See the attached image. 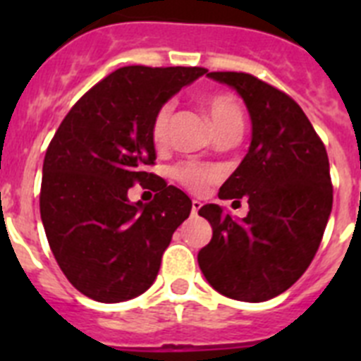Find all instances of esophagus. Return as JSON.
Segmentation results:
<instances>
[{
    "label": "esophagus",
    "instance_id": "1",
    "mask_svg": "<svg viewBox=\"0 0 361 361\" xmlns=\"http://www.w3.org/2000/svg\"><path fill=\"white\" fill-rule=\"evenodd\" d=\"M200 208H202V202H200V200H197V199L191 200V215L197 216V213H199Z\"/></svg>",
    "mask_w": 361,
    "mask_h": 361
}]
</instances>
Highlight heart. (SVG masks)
I'll use <instances>...</instances> for the list:
<instances>
[{
	"label": "heart",
	"mask_w": 361,
	"mask_h": 361,
	"mask_svg": "<svg viewBox=\"0 0 361 361\" xmlns=\"http://www.w3.org/2000/svg\"><path fill=\"white\" fill-rule=\"evenodd\" d=\"M202 106L212 119L216 133L233 126H244V114H242L240 103L229 94H209L204 97ZM171 111L173 106L170 103L159 108V111L153 117L152 123V139L157 146H162L168 141V130H170ZM171 177L180 183L183 186L190 188L193 191H202L204 188L213 183L219 175L215 170L208 166L197 164V162H183L177 168H173Z\"/></svg>",
	"instance_id": "1"
}]
</instances>
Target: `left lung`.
Segmentation results:
<instances>
[{
	"mask_svg": "<svg viewBox=\"0 0 361 361\" xmlns=\"http://www.w3.org/2000/svg\"><path fill=\"white\" fill-rule=\"evenodd\" d=\"M244 99L251 145L220 186V199L245 197L242 220L206 204L213 237L199 267L215 291L242 302H266L304 275L333 208L327 152L304 110L275 86L244 72H209ZM240 202V200H235Z\"/></svg>",
	"mask_w": 361,
	"mask_h": 361,
	"instance_id": "1",
	"label": "left lung"
}]
</instances>
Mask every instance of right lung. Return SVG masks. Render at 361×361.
Segmentation results:
<instances>
[{"label": "right lung", "instance_id": "1", "mask_svg": "<svg viewBox=\"0 0 361 361\" xmlns=\"http://www.w3.org/2000/svg\"><path fill=\"white\" fill-rule=\"evenodd\" d=\"M208 72L200 66H123L92 86L59 124L43 162L39 209L57 264L73 288L116 304L155 282L190 197L148 173L159 108ZM150 180L152 203L128 190Z\"/></svg>", "mask_w": 361, "mask_h": 361}]
</instances>
